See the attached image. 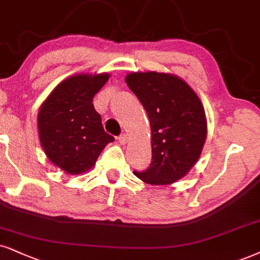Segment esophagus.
Here are the masks:
<instances>
[{"label": "esophagus", "instance_id": "1", "mask_svg": "<svg viewBox=\"0 0 260 260\" xmlns=\"http://www.w3.org/2000/svg\"><path fill=\"white\" fill-rule=\"evenodd\" d=\"M118 141H119V143H121V145H125L127 142V136L123 134V135L118 136Z\"/></svg>", "mask_w": 260, "mask_h": 260}]
</instances>
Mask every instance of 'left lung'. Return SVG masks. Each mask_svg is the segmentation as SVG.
Masks as SVG:
<instances>
[{"mask_svg":"<svg viewBox=\"0 0 260 260\" xmlns=\"http://www.w3.org/2000/svg\"><path fill=\"white\" fill-rule=\"evenodd\" d=\"M149 118L152 162L134 175L145 183L168 185L197 164L207 136L204 106L183 79L162 72H133L125 77Z\"/></svg>","mask_w":260,"mask_h":260,"instance_id":"1","label":"left lung"}]
</instances>
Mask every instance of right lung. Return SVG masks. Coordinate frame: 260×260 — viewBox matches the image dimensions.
<instances>
[{
    "label": "right lung",
    "mask_w": 260,
    "mask_h": 260,
    "mask_svg": "<svg viewBox=\"0 0 260 260\" xmlns=\"http://www.w3.org/2000/svg\"><path fill=\"white\" fill-rule=\"evenodd\" d=\"M110 78L108 73L76 75L55 86L38 112L41 146L48 159L70 175L95 165L114 137L104 130L92 99Z\"/></svg>",
    "instance_id": "1"
}]
</instances>
